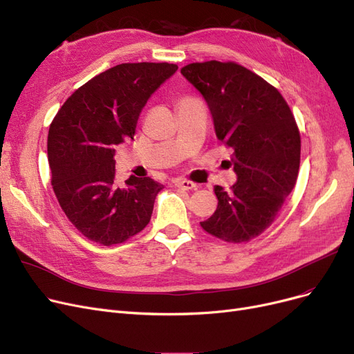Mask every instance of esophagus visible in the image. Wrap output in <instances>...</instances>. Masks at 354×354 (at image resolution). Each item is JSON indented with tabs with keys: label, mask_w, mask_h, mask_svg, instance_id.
I'll return each mask as SVG.
<instances>
[{
	"label": "esophagus",
	"mask_w": 354,
	"mask_h": 354,
	"mask_svg": "<svg viewBox=\"0 0 354 354\" xmlns=\"http://www.w3.org/2000/svg\"><path fill=\"white\" fill-rule=\"evenodd\" d=\"M174 185L178 188H182V189H194L195 187H197V184H194V182L184 179V178H176L174 180Z\"/></svg>",
	"instance_id": "obj_1"
}]
</instances>
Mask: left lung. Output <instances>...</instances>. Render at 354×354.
<instances>
[{"mask_svg":"<svg viewBox=\"0 0 354 354\" xmlns=\"http://www.w3.org/2000/svg\"><path fill=\"white\" fill-rule=\"evenodd\" d=\"M180 74L197 88L212 112L217 138L233 149L238 179L232 191L216 185L218 200L201 227L241 243L263 233L296 185L300 134L280 91L236 62H194Z\"/></svg>","mask_w":354,"mask_h":354,"instance_id":"1","label":"left lung"}]
</instances>
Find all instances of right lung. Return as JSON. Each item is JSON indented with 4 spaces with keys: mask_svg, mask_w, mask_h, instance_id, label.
I'll list each match as a JSON object with an SVG mask.
<instances>
[{
    "mask_svg": "<svg viewBox=\"0 0 354 354\" xmlns=\"http://www.w3.org/2000/svg\"><path fill=\"white\" fill-rule=\"evenodd\" d=\"M176 64H120L65 100L48 134L52 188L71 223L100 245L122 243L149 225L163 185L151 178L115 180V146L134 140L147 100Z\"/></svg>",
    "mask_w": 354,
    "mask_h": 354,
    "instance_id": "right-lung-1",
    "label": "right lung"
}]
</instances>
